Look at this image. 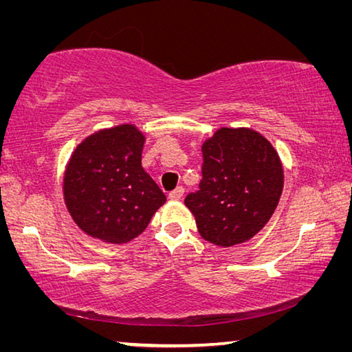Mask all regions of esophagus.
<instances>
[{
    "mask_svg": "<svg viewBox=\"0 0 352 352\" xmlns=\"http://www.w3.org/2000/svg\"><path fill=\"white\" fill-rule=\"evenodd\" d=\"M183 194H184V189L182 186H178L177 189L172 190V192H169V199L170 200H180L183 197Z\"/></svg>",
    "mask_w": 352,
    "mask_h": 352,
    "instance_id": "34e87169",
    "label": "esophagus"
}]
</instances>
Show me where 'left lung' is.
I'll use <instances>...</instances> for the list:
<instances>
[{
  "label": "left lung",
  "instance_id": "8db88e82",
  "mask_svg": "<svg viewBox=\"0 0 352 352\" xmlns=\"http://www.w3.org/2000/svg\"><path fill=\"white\" fill-rule=\"evenodd\" d=\"M200 190L184 205L199 233L219 247L248 242L275 212L284 188V169L275 147L248 127H220L201 144Z\"/></svg>",
  "mask_w": 352,
  "mask_h": 352
}]
</instances>
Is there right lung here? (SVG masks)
Listing matches in <instances>:
<instances>
[{
	"instance_id": "add662e5",
	"label": "right lung",
	"mask_w": 352,
	"mask_h": 352,
	"mask_svg": "<svg viewBox=\"0 0 352 352\" xmlns=\"http://www.w3.org/2000/svg\"><path fill=\"white\" fill-rule=\"evenodd\" d=\"M146 136L135 124L102 129L71 153L63 200L83 233L105 243H127L147 228L166 195L142 169Z\"/></svg>"
}]
</instances>
